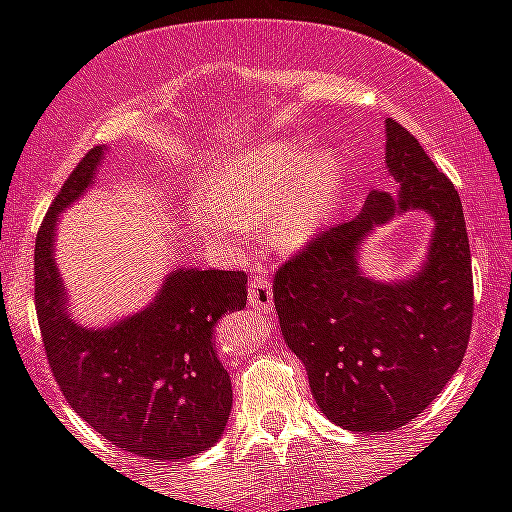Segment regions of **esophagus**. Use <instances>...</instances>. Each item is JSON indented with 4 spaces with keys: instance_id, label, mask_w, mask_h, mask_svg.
<instances>
[{
    "instance_id": "obj_1",
    "label": "esophagus",
    "mask_w": 512,
    "mask_h": 512,
    "mask_svg": "<svg viewBox=\"0 0 512 512\" xmlns=\"http://www.w3.org/2000/svg\"><path fill=\"white\" fill-rule=\"evenodd\" d=\"M247 299H250V307L255 309H267L272 307V285L265 277H255L247 289Z\"/></svg>"
}]
</instances>
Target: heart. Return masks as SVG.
Returning a JSON list of instances; mask_svg holds the SVG:
<instances>
[{"mask_svg": "<svg viewBox=\"0 0 512 512\" xmlns=\"http://www.w3.org/2000/svg\"><path fill=\"white\" fill-rule=\"evenodd\" d=\"M344 190L347 168L332 148L265 141L215 170L190 203V218L205 240L225 250L245 245L260 218L272 245L297 250L337 218Z\"/></svg>", "mask_w": 512, "mask_h": 512, "instance_id": "1", "label": "heart"}]
</instances>
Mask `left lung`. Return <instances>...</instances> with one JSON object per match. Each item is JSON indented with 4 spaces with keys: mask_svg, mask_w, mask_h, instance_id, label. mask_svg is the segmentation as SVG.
<instances>
[{
    "mask_svg": "<svg viewBox=\"0 0 512 512\" xmlns=\"http://www.w3.org/2000/svg\"><path fill=\"white\" fill-rule=\"evenodd\" d=\"M386 170L399 190H371L359 215L319 232L272 285L287 347L302 359L319 411L347 431H394L436 399L461 366L473 322V272L458 190L421 143L386 118ZM404 212L434 220L422 267L374 281L358 252Z\"/></svg>",
    "mask_w": 512,
    "mask_h": 512,
    "instance_id": "1",
    "label": "left lung"
}]
</instances>
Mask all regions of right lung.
Returning a JSON list of instances; mask_svg holds the SVG:
<instances>
[{
	"label": "right lung",
	"mask_w": 512,
	"mask_h": 512,
	"mask_svg": "<svg viewBox=\"0 0 512 512\" xmlns=\"http://www.w3.org/2000/svg\"><path fill=\"white\" fill-rule=\"evenodd\" d=\"M96 146L74 168L36 235L34 302L44 349L66 401L106 441L151 461L208 451L227 426L232 384L215 324L247 302L245 272L178 267L156 299L101 327L71 317L54 257L61 213L94 185Z\"/></svg>",
	"instance_id": "obj_1"
}]
</instances>
